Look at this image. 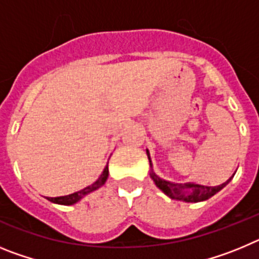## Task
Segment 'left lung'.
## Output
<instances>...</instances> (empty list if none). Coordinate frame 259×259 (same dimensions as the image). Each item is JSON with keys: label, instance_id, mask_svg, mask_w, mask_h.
Returning <instances> with one entry per match:
<instances>
[{"label": "left lung", "instance_id": "obj_1", "mask_svg": "<svg viewBox=\"0 0 259 259\" xmlns=\"http://www.w3.org/2000/svg\"><path fill=\"white\" fill-rule=\"evenodd\" d=\"M146 154H148L150 168H152V170H150V178H152L153 182L155 183V185H157L158 188L161 189L166 196L172 198V200L184 201V202H201V201L209 200V198L212 197L215 193H218L222 188H224V187L230 183V180L232 179V176H231L227 182L223 183V184L221 185H217V187H206V185L193 184V183L178 184V183L167 182V180L161 179V178L153 171L152 159H150V154L148 149H146Z\"/></svg>", "mask_w": 259, "mask_h": 259}]
</instances>
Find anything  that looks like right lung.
Listing matches in <instances>:
<instances>
[{"instance_id": "add662e5", "label": "right lung", "mask_w": 259, "mask_h": 259, "mask_svg": "<svg viewBox=\"0 0 259 259\" xmlns=\"http://www.w3.org/2000/svg\"><path fill=\"white\" fill-rule=\"evenodd\" d=\"M107 176H109V167H107L106 164V167H105L104 171H102L101 176H100V178H98L93 184L88 185V187H85V188L81 189V191L75 192V193L72 194L62 196V197H47V200H49L50 202L53 203H58V205H74V203L79 202L83 197H85L87 194H89L91 192L96 191V189L98 188H101L102 185L105 184V182L107 180Z\"/></svg>"}]
</instances>
